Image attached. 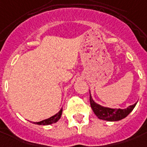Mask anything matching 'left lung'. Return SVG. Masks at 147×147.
Masks as SVG:
<instances>
[{
  "label": "left lung",
  "mask_w": 147,
  "mask_h": 147,
  "mask_svg": "<svg viewBox=\"0 0 147 147\" xmlns=\"http://www.w3.org/2000/svg\"><path fill=\"white\" fill-rule=\"evenodd\" d=\"M89 101H90L91 108L94 112V114L100 119H103L107 121H118V120L124 119L134 110L137 104L136 102L134 105H131L129 107L125 109H113L105 107L96 103L92 98L91 95L89 97Z\"/></svg>",
  "instance_id": "left-lung-1"
}]
</instances>
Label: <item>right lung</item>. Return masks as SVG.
I'll return each instance as SVG.
<instances>
[{
	"instance_id": "1",
	"label": "right lung",
	"mask_w": 147,
	"mask_h": 147,
	"mask_svg": "<svg viewBox=\"0 0 147 147\" xmlns=\"http://www.w3.org/2000/svg\"><path fill=\"white\" fill-rule=\"evenodd\" d=\"M62 112H63V108L61 109L57 114H55L54 115H53V116L49 117V119H44V120H41V121H40V122H34V124H39V125H48V124H53V123H56L58 119L61 118Z\"/></svg>"
}]
</instances>
